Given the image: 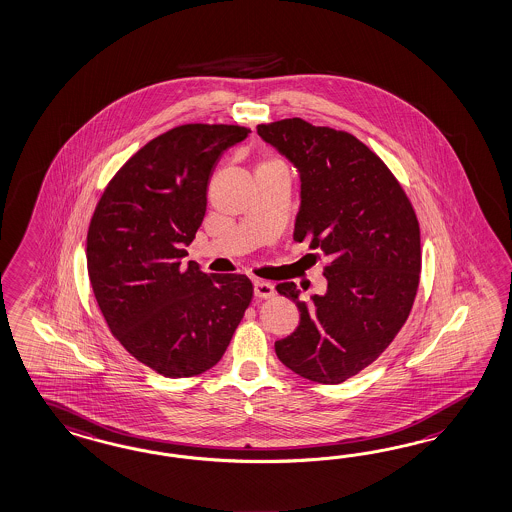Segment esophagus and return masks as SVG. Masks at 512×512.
Returning <instances> with one entry per match:
<instances>
[{"label": "esophagus", "mask_w": 512, "mask_h": 512, "mask_svg": "<svg viewBox=\"0 0 512 512\" xmlns=\"http://www.w3.org/2000/svg\"><path fill=\"white\" fill-rule=\"evenodd\" d=\"M254 295L258 299H269L275 295V288H273V284H269L265 280H254Z\"/></svg>", "instance_id": "34e87169"}]
</instances>
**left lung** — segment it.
Listing matches in <instances>:
<instances>
[{
  "instance_id": "8db88e82",
  "label": "left lung",
  "mask_w": 512,
  "mask_h": 512,
  "mask_svg": "<svg viewBox=\"0 0 512 512\" xmlns=\"http://www.w3.org/2000/svg\"><path fill=\"white\" fill-rule=\"evenodd\" d=\"M258 134L301 177L293 239L329 260L327 292L307 303L293 282L278 284L301 322L275 351L295 374L336 385L372 365L408 320L421 273L419 222L385 162L350 132L292 117L258 125Z\"/></svg>"
}]
</instances>
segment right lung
Masks as SVG:
<instances>
[{
    "label": "right lung",
    "mask_w": 512,
    "mask_h": 512,
    "mask_svg": "<svg viewBox=\"0 0 512 512\" xmlns=\"http://www.w3.org/2000/svg\"><path fill=\"white\" fill-rule=\"evenodd\" d=\"M249 132L189 123L153 138L108 183L89 222V282L104 320L134 359L166 378L217 365L249 308V277L183 262L215 164Z\"/></svg>",
    "instance_id": "1"
}]
</instances>
